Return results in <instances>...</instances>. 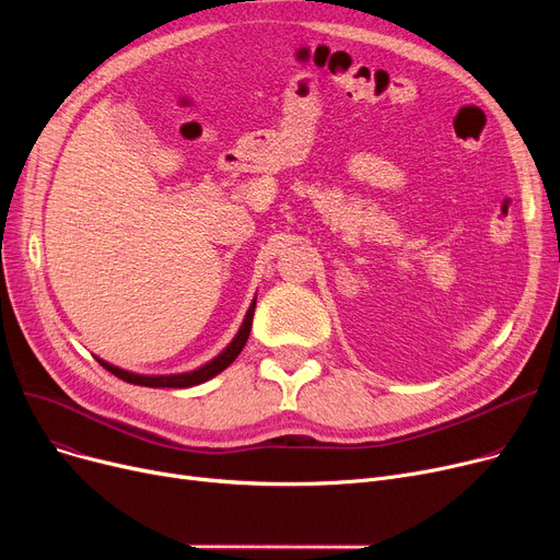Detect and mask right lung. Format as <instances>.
<instances>
[{
    "label": "right lung",
    "instance_id": "add662e5",
    "mask_svg": "<svg viewBox=\"0 0 560 560\" xmlns=\"http://www.w3.org/2000/svg\"><path fill=\"white\" fill-rule=\"evenodd\" d=\"M254 308H256V302L249 306L247 315H245V322L243 327L238 331V336L233 338V342L222 351V354L218 359H213L211 363H206L203 368L199 370H192V372H186V374H172V376H142V374H131V372H125L120 368H113L108 363H104L102 359H97L102 363L104 370H108L110 374H115L117 378L127 381V384H136V386H147V388H190V386H197V384H203V381L213 378L215 374H220L222 370H226L235 359H238V354L243 351L247 338H249V331H252V317H254Z\"/></svg>",
    "mask_w": 560,
    "mask_h": 560
}]
</instances>
